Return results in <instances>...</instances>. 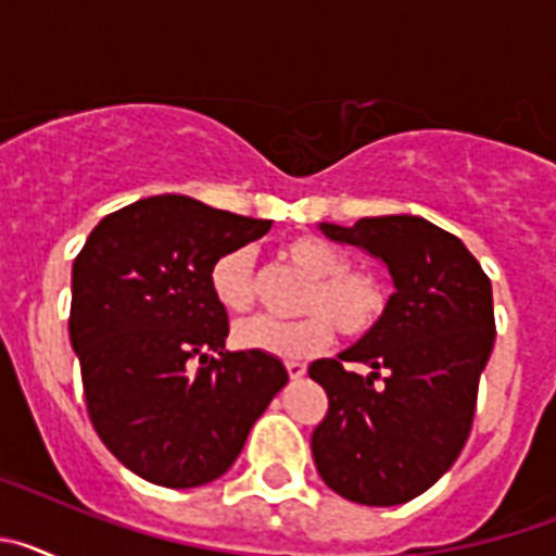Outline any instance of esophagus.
Returning a JSON list of instances; mask_svg holds the SVG:
<instances>
[{
  "instance_id": "1",
  "label": "esophagus",
  "mask_w": 556,
  "mask_h": 556,
  "mask_svg": "<svg viewBox=\"0 0 556 556\" xmlns=\"http://www.w3.org/2000/svg\"><path fill=\"white\" fill-rule=\"evenodd\" d=\"M287 372H289V378H294V381H298V378L306 376V365H303V362H287Z\"/></svg>"
}]
</instances>
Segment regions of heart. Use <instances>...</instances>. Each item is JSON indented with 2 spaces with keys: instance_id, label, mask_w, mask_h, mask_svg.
Returning <instances> with one entry per match:
<instances>
[{
  "instance_id": "heart-1",
  "label": "heart",
  "mask_w": 556,
  "mask_h": 556,
  "mask_svg": "<svg viewBox=\"0 0 556 556\" xmlns=\"http://www.w3.org/2000/svg\"><path fill=\"white\" fill-rule=\"evenodd\" d=\"M283 262L308 283L301 294V320L269 317L244 320L233 328V342L244 351L275 358H312L333 342V326L348 339H362L384 317L387 294L376 275L351 269L348 258L320 236H294L278 250ZM214 301L230 314H244L258 301L253 258L248 250L219 255L208 275Z\"/></svg>"
}]
</instances>
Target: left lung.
Instances as JSON below:
<instances>
[{
	"mask_svg": "<svg viewBox=\"0 0 556 556\" xmlns=\"http://www.w3.org/2000/svg\"><path fill=\"white\" fill-rule=\"evenodd\" d=\"M320 230L381 258L395 292L376 331L308 367L328 395V415L312 434L314 465L342 498L395 507L426 493L468 440L495 342L493 287L470 250L424 217L320 223ZM342 361L371 372L358 377Z\"/></svg>",
	"mask_w": 556,
	"mask_h": 556,
	"instance_id": "1",
	"label": "left lung"
}]
</instances>
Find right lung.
<instances>
[{"instance_id":"add662e5","label":"right lung","mask_w":556,"mask_h":556,"mask_svg":"<svg viewBox=\"0 0 556 556\" xmlns=\"http://www.w3.org/2000/svg\"><path fill=\"white\" fill-rule=\"evenodd\" d=\"M269 228L159 194L108 214L77 253L68 339L88 417L105 448L152 484L219 479L289 381L281 358L225 351L228 312L208 283L219 255Z\"/></svg>"}]
</instances>
